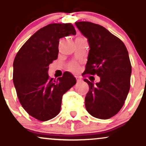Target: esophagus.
<instances>
[{"label": "esophagus", "instance_id": "esophagus-1", "mask_svg": "<svg viewBox=\"0 0 146 146\" xmlns=\"http://www.w3.org/2000/svg\"><path fill=\"white\" fill-rule=\"evenodd\" d=\"M75 78H76L77 82H78V83H80V82H82V78H80V77L76 76V77H75Z\"/></svg>", "mask_w": 146, "mask_h": 146}]
</instances>
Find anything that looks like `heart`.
Returning <instances> with one entry per match:
<instances>
[{"mask_svg":"<svg viewBox=\"0 0 146 146\" xmlns=\"http://www.w3.org/2000/svg\"><path fill=\"white\" fill-rule=\"evenodd\" d=\"M68 69L71 70L72 71H77L79 69V65L78 63L73 62L71 63L68 65Z\"/></svg>","mask_w":146,"mask_h":146,"instance_id":"b5f03b06","label":"heart"}]
</instances>
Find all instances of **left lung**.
Wrapping results in <instances>:
<instances>
[{
	"label": "left lung",
	"instance_id": "1",
	"mask_svg": "<svg viewBox=\"0 0 146 146\" xmlns=\"http://www.w3.org/2000/svg\"><path fill=\"white\" fill-rule=\"evenodd\" d=\"M75 25L88 38L90 50L84 75H97L100 82L84 79L89 90L85 106L92 116L107 119L123 107L130 87L132 66L124 43L101 25L77 22Z\"/></svg>",
	"mask_w": 146,
	"mask_h": 146
}]
</instances>
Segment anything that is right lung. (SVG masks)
Listing matches in <instances>:
<instances>
[{"label":"right lung","instance_id":"right-lung-1","mask_svg":"<svg viewBox=\"0 0 146 146\" xmlns=\"http://www.w3.org/2000/svg\"><path fill=\"white\" fill-rule=\"evenodd\" d=\"M75 34L71 23L49 24L30 37L15 57L13 82L18 98L27 113L39 121L59 114L62 95L76 84L68 71L57 80L48 75V66L58 58L60 40Z\"/></svg>","mask_w":146,"mask_h":146}]
</instances>
